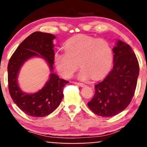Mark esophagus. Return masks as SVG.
<instances>
[{"label": "esophagus", "mask_w": 147, "mask_h": 147, "mask_svg": "<svg viewBox=\"0 0 147 147\" xmlns=\"http://www.w3.org/2000/svg\"><path fill=\"white\" fill-rule=\"evenodd\" d=\"M75 83H76L78 85L82 86V87H84V86H86V84H84V83H82V82H75Z\"/></svg>", "instance_id": "34e87169"}]
</instances>
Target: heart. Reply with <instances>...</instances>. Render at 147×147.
Returning a JSON list of instances; mask_svg holds the SVG:
<instances>
[{
	"label": "heart",
	"instance_id": "b5f03b06",
	"mask_svg": "<svg viewBox=\"0 0 147 147\" xmlns=\"http://www.w3.org/2000/svg\"><path fill=\"white\" fill-rule=\"evenodd\" d=\"M65 53H56L54 65L57 71L65 78H71L80 65L82 67L79 79L86 80L99 78L107 73L113 63V49L103 38L79 35L65 44ZM80 64H79L78 63Z\"/></svg>",
	"mask_w": 147,
	"mask_h": 147
}]
</instances>
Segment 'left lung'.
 <instances>
[{"mask_svg":"<svg viewBox=\"0 0 147 147\" xmlns=\"http://www.w3.org/2000/svg\"><path fill=\"white\" fill-rule=\"evenodd\" d=\"M113 67L97 83L95 94L87 105L96 115L112 117L124 111L135 94L140 66L135 53L128 44L119 41L113 49Z\"/></svg>","mask_w":147,"mask_h":147,"instance_id":"left-lung-1","label":"left lung"}]
</instances>
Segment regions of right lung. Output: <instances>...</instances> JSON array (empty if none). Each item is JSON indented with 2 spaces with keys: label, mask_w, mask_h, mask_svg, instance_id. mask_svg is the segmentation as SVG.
<instances>
[{
  "label": "right lung",
  "mask_w": 147,
  "mask_h": 147,
  "mask_svg": "<svg viewBox=\"0 0 147 147\" xmlns=\"http://www.w3.org/2000/svg\"><path fill=\"white\" fill-rule=\"evenodd\" d=\"M54 38L55 36L51 34L34 32L20 44L9 61L7 80L10 95L19 109L29 116L44 117L53 112L63 99V88L69 83L52 72L46 85L36 93L25 94L18 86V72L23 63L32 57L42 56L53 70Z\"/></svg>",
  "instance_id": "obj_1"
}]
</instances>
